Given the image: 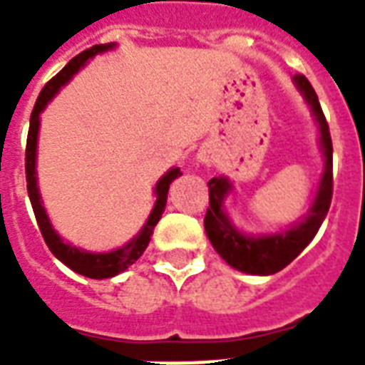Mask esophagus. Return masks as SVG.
Wrapping results in <instances>:
<instances>
[{
    "label": "esophagus",
    "instance_id": "34e87169",
    "mask_svg": "<svg viewBox=\"0 0 365 365\" xmlns=\"http://www.w3.org/2000/svg\"><path fill=\"white\" fill-rule=\"evenodd\" d=\"M199 159L200 163H205V165H210L212 163V151L210 149H202L199 153Z\"/></svg>",
    "mask_w": 365,
    "mask_h": 365
}]
</instances>
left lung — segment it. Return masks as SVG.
Here are the masks:
<instances>
[{"label":"left lung","instance_id":"left-lung-1","mask_svg":"<svg viewBox=\"0 0 365 365\" xmlns=\"http://www.w3.org/2000/svg\"><path fill=\"white\" fill-rule=\"evenodd\" d=\"M295 87L299 88L307 104L311 106V111L320 128V145H322L324 174L320 178L317 197L312 202L309 216L292 225L282 233L261 235V237H250L242 235L233 223L229 222L227 214L223 212V199L231 191V182L227 178H212L208 182V208L205 216V229L212 246L229 265L237 271L248 272V274H274L289 265L297 255L307 248V244L314 239L318 229L322 225L324 217L328 214L334 195V145L329 136V126L324 111L320 108L318 96L314 88L305 76L294 77Z\"/></svg>","mask_w":365,"mask_h":365}]
</instances>
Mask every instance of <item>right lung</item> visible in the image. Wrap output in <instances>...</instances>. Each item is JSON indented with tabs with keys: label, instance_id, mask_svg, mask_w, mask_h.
Masks as SVG:
<instances>
[{
	"label": "right lung",
	"instance_id": "obj_1",
	"mask_svg": "<svg viewBox=\"0 0 365 365\" xmlns=\"http://www.w3.org/2000/svg\"><path fill=\"white\" fill-rule=\"evenodd\" d=\"M115 45H94V47L83 51L81 54H77L76 58H71L51 81L43 87V91L37 96V102L34 106L30 117V130H28V140H26V183H28V197H30L31 208L36 214L37 225L41 231L43 239L47 242L48 250L53 252L54 257L60 259L66 267H70L71 271L79 272L83 277L94 278V280H102V278H111L123 272L125 269L134 263V261L143 254V250L148 248L151 235H153L155 225L159 223L163 212L166 206V195H168V187L170 183L176 180L178 176H182L180 168H172L160 178L157 185H155V206L151 214H149L148 222L142 227V231L134 237L128 244H125L123 248L108 252V254H91V252H83V250L66 244L64 240L60 239L56 231L53 229L45 208L41 205V195L37 189V180H36V151H37V132H39V113L45 110V106L53 100V96L60 91V87H64L66 83L70 81L71 77L76 76L77 71L81 70L83 66L87 64L88 58H93L94 54L104 53L108 48H113Z\"/></svg>",
	"mask_w": 365,
	"mask_h": 365
}]
</instances>
